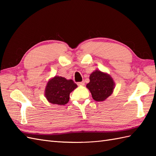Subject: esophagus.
Returning <instances> with one entry per match:
<instances>
[{
    "label": "esophagus",
    "instance_id": "obj_1",
    "mask_svg": "<svg viewBox=\"0 0 156 156\" xmlns=\"http://www.w3.org/2000/svg\"><path fill=\"white\" fill-rule=\"evenodd\" d=\"M78 86H84V82L82 81V82H78Z\"/></svg>",
    "mask_w": 156,
    "mask_h": 156
}]
</instances>
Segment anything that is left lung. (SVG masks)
<instances>
[{"label":"left lung","instance_id":"8db88e82","mask_svg":"<svg viewBox=\"0 0 156 156\" xmlns=\"http://www.w3.org/2000/svg\"><path fill=\"white\" fill-rule=\"evenodd\" d=\"M87 87L91 92L92 98L100 102L106 100L112 94L115 82L110 75L97 69L90 74V82Z\"/></svg>","mask_w":156,"mask_h":156}]
</instances>
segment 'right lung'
<instances>
[{
    "label": "right lung",
    "instance_id": "1",
    "mask_svg": "<svg viewBox=\"0 0 156 156\" xmlns=\"http://www.w3.org/2000/svg\"><path fill=\"white\" fill-rule=\"evenodd\" d=\"M72 80H67L61 76H55L48 82L45 89V96L52 104L64 105L67 104L69 94L77 88Z\"/></svg>",
    "mask_w": 156,
    "mask_h": 156
}]
</instances>
